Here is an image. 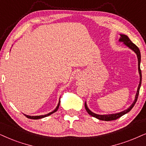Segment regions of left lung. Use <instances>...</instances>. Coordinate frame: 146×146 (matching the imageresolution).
Here are the masks:
<instances>
[{
	"mask_svg": "<svg viewBox=\"0 0 146 146\" xmlns=\"http://www.w3.org/2000/svg\"><path fill=\"white\" fill-rule=\"evenodd\" d=\"M120 38L119 40V42H123V44L125 45H126L127 47H129L131 50H132L135 53L136 55H137V60H138V71H139V84L137 88V92H136L135 94V100L133 101V102L132 103V104L126 110H123L122 112H118V113H115V114H96L94 112H92L89 108H88V106H87L86 102H85V108H86V111L88 112V113L90 114V115L92 116V117L96 118V119L101 120V121H112V120H116L117 119H119L121 117H122L123 115L127 114V112H129L132 109L133 107L134 106L136 102H137V100L138 98V95H139V89L140 87H141V69H140V62H141V53H140V50L138 48V47L135 44H134L133 42L131 41L129 38H128V36H126L125 34H120Z\"/></svg>",
	"mask_w": 146,
	"mask_h": 146,
	"instance_id": "1",
	"label": "left lung"
}]
</instances>
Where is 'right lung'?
I'll use <instances>...</instances> for the list:
<instances>
[{
  "label": "right lung",
  "mask_w": 146,
  "mask_h": 146,
  "mask_svg": "<svg viewBox=\"0 0 146 146\" xmlns=\"http://www.w3.org/2000/svg\"><path fill=\"white\" fill-rule=\"evenodd\" d=\"M60 99H59V102L58 103V105H57V106L56 107V108L53 110V111H52L50 112H49V113H48L46 114H44V115H39V116H29V115H27V114H24V115L27 118H28V119H42V118H44V117H46L50 115V114H53L54 112H56L57 110L58 109V107H59V105H60Z\"/></svg>",
  "instance_id": "right-lung-1"
}]
</instances>
